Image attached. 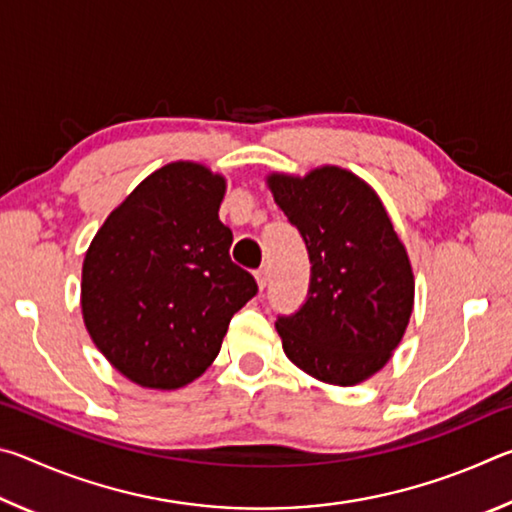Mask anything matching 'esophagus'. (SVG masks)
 Instances as JSON below:
<instances>
[{"mask_svg": "<svg viewBox=\"0 0 512 512\" xmlns=\"http://www.w3.org/2000/svg\"><path fill=\"white\" fill-rule=\"evenodd\" d=\"M255 280H257V287L259 289H266V284H268V268L264 266V268H259V271L255 273Z\"/></svg>", "mask_w": 512, "mask_h": 512, "instance_id": "1", "label": "esophagus"}]
</instances>
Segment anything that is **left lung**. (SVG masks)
I'll use <instances>...</instances> for the list:
<instances>
[{
  "label": "left lung",
  "instance_id": "1",
  "mask_svg": "<svg viewBox=\"0 0 512 512\" xmlns=\"http://www.w3.org/2000/svg\"><path fill=\"white\" fill-rule=\"evenodd\" d=\"M266 185L311 259L307 302L275 323L284 354L323 384L357 386L391 361L411 320L406 246L375 189L348 169L273 171Z\"/></svg>",
  "mask_w": 512,
  "mask_h": 512
}]
</instances>
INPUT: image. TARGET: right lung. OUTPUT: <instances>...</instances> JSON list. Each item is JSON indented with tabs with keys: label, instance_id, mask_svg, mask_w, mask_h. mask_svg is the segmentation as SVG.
Segmentation results:
<instances>
[{
	"label": "right lung",
	"instance_id": "add662e5",
	"mask_svg": "<svg viewBox=\"0 0 512 512\" xmlns=\"http://www.w3.org/2000/svg\"><path fill=\"white\" fill-rule=\"evenodd\" d=\"M225 187L201 162L164 164L108 214L85 253V329L137 386L192 384L257 293L253 275L230 259L232 232L219 221Z\"/></svg>",
	"mask_w": 512,
	"mask_h": 512
}]
</instances>
